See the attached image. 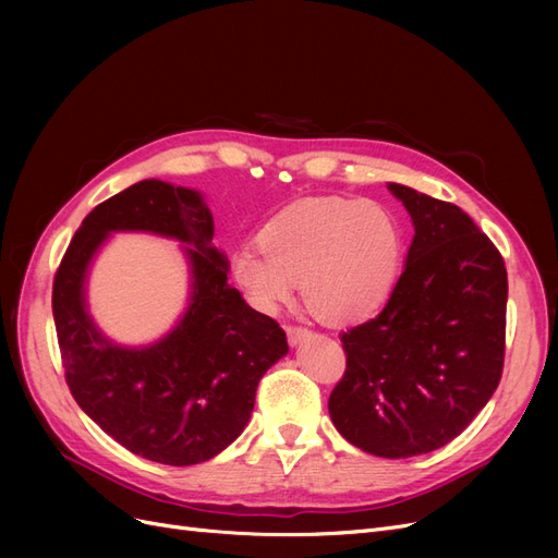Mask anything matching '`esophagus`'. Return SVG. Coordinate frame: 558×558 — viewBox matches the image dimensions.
I'll list each match as a JSON object with an SVG mask.
<instances>
[{
    "mask_svg": "<svg viewBox=\"0 0 558 558\" xmlns=\"http://www.w3.org/2000/svg\"><path fill=\"white\" fill-rule=\"evenodd\" d=\"M286 335H289V342L295 347V344H300L302 340H307V337L312 335V330L302 328V326H286Z\"/></svg>",
    "mask_w": 558,
    "mask_h": 558,
    "instance_id": "1",
    "label": "esophagus"
}]
</instances>
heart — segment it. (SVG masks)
Returning a JSON list of instances; mask_svg holds the SVG:
<instances>
[{
  "mask_svg": "<svg viewBox=\"0 0 558 558\" xmlns=\"http://www.w3.org/2000/svg\"><path fill=\"white\" fill-rule=\"evenodd\" d=\"M258 247L242 246L230 258V275L253 310L277 314L300 283L307 310L342 326L373 316L393 295L404 238L379 202L310 197L265 221Z\"/></svg>",
  "mask_w": 558,
  "mask_h": 558,
  "instance_id": "1",
  "label": "heart"
}]
</instances>
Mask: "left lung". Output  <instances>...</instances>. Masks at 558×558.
Masks as SVG:
<instances>
[{
    "instance_id": "left-lung-1",
    "label": "left lung",
    "mask_w": 558,
    "mask_h": 558,
    "mask_svg": "<svg viewBox=\"0 0 558 558\" xmlns=\"http://www.w3.org/2000/svg\"><path fill=\"white\" fill-rule=\"evenodd\" d=\"M388 191L414 240L379 316L342 335L347 369L328 410L353 447L410 459L461 435L498 388L508 269L463 209L400 183Z\"/></svg>"
}]
</instances>
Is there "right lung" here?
<instances>
[{"label": "right lung", "mask_w": 558, "mask_h": 558, "mask_svg": "<svg viewBox=\"0 0 558 558\" xmlns=\"http://www.w3.org/2000/svg\"><path fill=\"white\" fill-rule=\"evenodd\" d=\"M111 231H154L186 244L190 307L156 345H116L87 314V267ZM211 238L214 218L197 191L146 179L83 218L53 281L64 379L78 408L118 445L165 465L209 461L238 440L260 377L289 351L277 320L228 283V258Z\"/></svg>", "instance_id": "obj_1"}]
</instances>
